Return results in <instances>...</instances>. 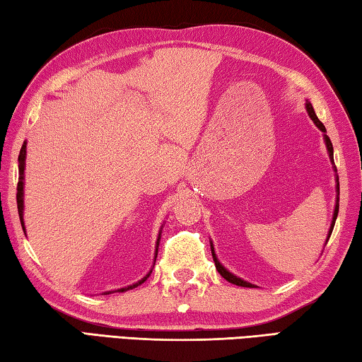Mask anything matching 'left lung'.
<instances>
[{
    "instance_id": "left-lung-1",
    "label": "left lung",
    "mask_w": 362,
    "mask_h": 362,
    "mask_svg": "<svg viewBox=\"0 0 362 362\" xmlns=\"http://www.w3.org/2000/svg\"><path fill=\"white\" fill-rule=\"evenodd\" d=\"M305 108H308V113H309V117L312 118V121H313V122H315V124H317V127L320 129V131H322V132H326V127H325V124H323L322 121H320V119L317 118V115H315V112H313V107L310 105V102H308V104H305ZM325 141H326V148H328V153H329L331 162H334V154H332V143H331V140H329L328 135H325ZM337 192H339V178H337ZM337 213H339V200H337V203H336V209H334V217H332V223H331V228H329L328 240H329V236H331V233H332L334 223H336V219H337ZM211 252H213V258H214V263H216V269L219 271V274H221V276L225 279V281H228L230 284L240 285V287H254V285H252V284H249V282L243 281V279H240V277L233 276V274H231V272H228L227 269H225L223 266L219 263V260H217V257H216V254H214V249H213V247H211Z\"/></svg>"
}]
</instances>
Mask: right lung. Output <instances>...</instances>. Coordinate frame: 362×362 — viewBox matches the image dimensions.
I'll list each match as a JSON object with an SVG mask.
<instances>
[{"instance_id": "add662e5", "label": "right lung", "mask_w": 362, "mask_h": 362, "mask_svg": "<svg viewBox=\"0 0 362 362\" xmlns=\"http://www.w3.org/2000/svg\"><path fill=\"white\" fill-rule=\"evenodd\" d=\"M25 156H26V143H23L22 149H20V156H18V182H17V208H18L20 223H22L23 231H25V225H23V172H25ZM159 236H160V233H159ZM159 240H160V238H159ZM159 240H158V243H159ZM156 252H158V250H156ZM156 257H158V254H156ZM149 274H151V272H149ZM149 274L145 279H141L139 284L131 285V287H127V288H121L118 291H126V290L135 288V287H137V285L145 282L146 279L149 277Z\"/></svg>"}]
</instances>
